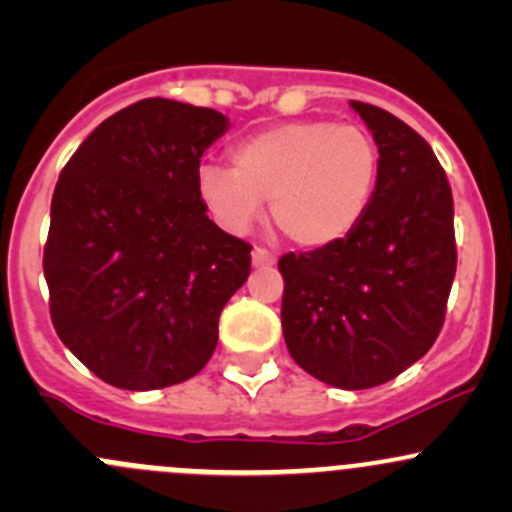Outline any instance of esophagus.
I'll return each mask as SVG.
<instances>
[{"label":"esophagus","mask_w":512,"mask_h":512,"mask_svg":"<svg viewBox=\"0 0 512 512\" xmlns=\"http://www.w3.org/2000/svg\"><path fill=\"white\" fill-rule=\"evenodd\" d=\"M252 265L255 267L275 265V255H272L270 250H265V247H255V250H252Z\"/></svg>","instance_id":"34e87169"}]
</instances>
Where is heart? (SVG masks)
Instances as JSON below:
<instances>
[{
  "instance_id": "1",
  "label": "heart",
  "mask_w": 512,
  "mask_h": 512,
  "mask_svg": "<svg viewBox=\"0 0 512 512\" xmlns=\"http://www.w3.org/2000/svg\"><path fill=\"white\" fill-rule=\"evenodd\" d=\"M232 170L203 165L198 193L230 232H245L270 200L272 225L299 247L339 242L364 218L379 183V146L366 128L324 118L289 121L242 138Z\"/></svg>"
}]
</instances>
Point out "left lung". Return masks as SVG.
<instances>
[{
  "mask_svg": "<svg viewBox=\"0 0 512 512\" xmlns=\"http://www.w3.org/2000/svg\"><path fill=\"white\" fill-rule=\"evenodd\" d=\"M379 146V183L347 237L280 257L282 332L307 374L339 389L396 379L436 342L456 277L453 195L401 118L352 101Z\"/></svg>",
  "mask_w": 512,
  "mask_h": 512,
  "instance_id": "8db88e82",
  "label": "left lung"
}]
</instances>
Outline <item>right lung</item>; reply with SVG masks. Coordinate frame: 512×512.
<instances>
[{
  "label": "right lung",
  "instance_id": "right-lung-1",
  "mask_svg": "<svg viewBox=\"0 0 512 512\" xmlns=\"http://www.w3.org/2000/svg\"><path fill=\"white\" fill-rule=\"evenodd\" d=\"M220 111L143 98L113 113L59 175L44 245L61 342L106 384L151 391L198 374L250 275V242L208 218L203 153Z\"/></svg>",
  "mask_w": 512,
  "mask_h": 512
}]
</instances>
